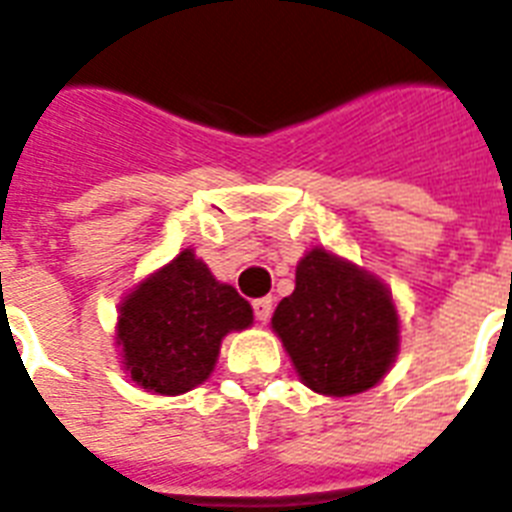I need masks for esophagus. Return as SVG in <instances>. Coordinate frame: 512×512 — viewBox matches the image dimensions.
<instances>
[{
    "mask_svg": "<svg viewBox=\"0 0 512 512\" xmlns=\"http://www.w3.org/2000/svg\"><path fill=\"white\" fill-rule=\"evenodd\" d=\"M253 314L259 322H269V316H272V298H256L253 301Z\"/></svg>",
    "mask_w": 512,
    "mask_h": 512,
    "instance_id": "1",
    "label": "esophagus"
}]
</instances>
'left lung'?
I'll use <instances>...</instances> for the list:
<instances>
[{
  "instance_id": "1",
  "label": "left lung",
  "mask_w": 512,
  "mask_h": 512,
  "mask_svg": "<svg viewBox=\"0 0 512 512\" xmlns=\"http://www.w3.org/2000/svg\"><path fill=\"white\" fill-rule=\"evenodd\" d=\"M272 329L301 382L332 398L371 390L400 350L387 285L319 246L298 261L295 290L274 311Z\"/></svg>"
}]
</instances>
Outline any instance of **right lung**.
<instances>
[{"instance_id":"right-lung-1","label":"right lung","mask_w":512,"mask_h":512,"mask_svg":"<svg viewBox=\"0 0 512 512\" xmlns=\"http://www.w3.org/2000/svg\"><path fill=\"white\" fill-rule=\"evenodd\" d=\"M253 324V308L185 248L135 285L117 316L122 363L138 387L183 395L214 371L227 332Z\"/></svg>"}]
</instances>
